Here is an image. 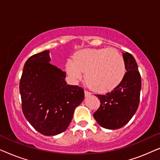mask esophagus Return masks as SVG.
Returning <instances> with one entry per match:
<instances>
[{"instance_id":"obj_1","label":"esophagus","mask_w":160,"mask_h":160,"mask_svg":"<svg viewBox=\"0 0 160 160\" xmlns=\"http://www.w3.org/2000/svg\"><path fill=\"white\" fill-rule=\"evenodd\" d=\"M84 95H85V96H86V97H88V96L92 95V93L89 92H88V91L85 90V91H84Z\"/></svg>"}]
</instances>
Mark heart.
Instances as JSON below:
<instances>
[{"label":"heart","instance_id":"1","mask_svg":"<svg viewBox=\"0 0 160 160\" xmlns=\"http://www.w3.org/2000/svg\"><path fill=\"white\" fill-rule=\"evenodd\" d=\"M65 69L74 82H78L84 72L87 84L98 92L112 90L126 73L123 56L110 48L79 50L74 54L73 60L68 61Z\"/></svg>","mask_w":160,"mask_h":160}]
</instances>
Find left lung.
I'll use <instances>...</instances> for the list:
<instances>
[{
    "mask_svg": "<svg viewBox=\"0 0 160 160\" xmlns=\"http://www.w3.org/2000/svg\"><path fill=\"white\" fill-rule=\"evenodd\" d=\"M127 73L122 82L106 95H95L100 106L93 113L102 128L116 130L125 125L132 119L139 106L141 78L134 57L123 52Z\"/></svg>",
    "mask_w": 160,
    "mask_h": 160,
    "instance_id": "left-lung-1",
    "label": "left lung"
}]
</instances>
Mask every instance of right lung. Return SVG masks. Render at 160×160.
Masks as SVG:
<instances>
[{
  "label": "right lung",
  "mask_w": 160,
  "mask_h": 160,
  "mask_svg": "<svg viewBox=\"0 0 160 160\" xmlns=\"http://www.w3.org/2000/svg\"><path fill=\"white\" fill-rule=\"evenodd\" d=\"M50 61L49 50L30 57L19 82L24 116L35 130L47 136L66 130L84 98V89L67 84L66 73Z\"/></svg>",
  "instance_id": "right-lung-1"
}]
</instances>
